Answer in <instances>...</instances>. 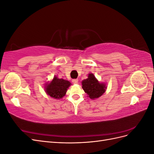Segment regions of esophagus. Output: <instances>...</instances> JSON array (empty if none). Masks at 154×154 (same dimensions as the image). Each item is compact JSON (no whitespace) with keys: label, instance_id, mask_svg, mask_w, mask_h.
<instances>
[{"label":"esophagus","instance_id":"1","mask_svg":"<svg viewBox=\"0 0 154 154\" xmlns=\"http://www.w3.org/2000/svg\"><path fill=\"white\" fill-rule=\"evenodd\" d=\"M72 82L74 84H77V83H78V79H73Z\"/></svg>","mask_w":154,"mask_h":154}]
</instances>
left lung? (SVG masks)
<instances>
[{"label": "left lung", "instance_id": "obj_1", "mask_svg": "<svg viewBox=\"0 0 154 154\" xmlns=\"http://www.w3.org/2000/svg\"><path fill=\"white\" fill-rule=\"evenodd\" d=\"M82 85L87 96L92 100L97 99L101 96L107 88L105 83L100 82L92 73L88 74V78L82 82Z\"/></svg>", "mask_w": 154, "mask_h": 154}]
</instances>
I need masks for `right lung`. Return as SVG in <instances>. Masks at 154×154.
I'll return each mask as SVG.
<instances>
[{
    "instance_id": "obj_1",
    "label": "right lung",
    "mask_w": 154,
    "mask_h": 154,
    "mask_svg": "<svg viewBox=\"0 0 154 154\" xmlns=\"http://www.w3.org/2000/svg\"><path fill=\"white\" fill-rule=\"evenodd\" d=\"M45 85L44 88L46 94L54 99L60 100L66 95L68 88L72 84L66 80L54 76L52 80Z\"/></svg>"
}]
</instances>
